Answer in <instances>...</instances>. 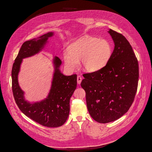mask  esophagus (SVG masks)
<instances>
[{
	"label": "esophagus",
	"instance_id": "obj_1",
	"mask_svg": "<svg viewBox=\"0 0 152 152\" xmlns=\"http://www.w3.org/2000/svg\"><path fill=\"white\" fill-rule=\"evenodd\" d=\"M82 77L80 76H78L77 77V83L80 84L81 83V82H82Z\"/></svg>",
	"mask_w": 152,
	"mask_h": 152
}]
</instances>
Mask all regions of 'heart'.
Returning a JSON list of instances; mask_svg holds the SVG:
<instances>
[{"label": "heart", "mask_w": 152, "mask_h": 152, "mask_svg": "<svg viewBox=\"0 0 152 152\" xmlns=\"http://www.w3.org/2000/svg\"><path fill=\"white\" fill-rule=\"evenodd\" d=\"M112 47L104 39L88 37L82 38L72 43L69 52L64 53L65 66L73 70L80 65L87 72H95L103 68L110 59Z\"/></svg>", "instance_id": "b5f03b06"}]
</instances>
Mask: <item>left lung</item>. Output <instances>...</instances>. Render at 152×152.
Masks as SVG:
<instances>
[{
  "label": "left lung",
  "mask_w": 152,
  "mask_h": 152,
  "mask_svg": "<svg viewBox=\"0 0 152 152\" xmlns=\"http://www.w3.org/2000/svg\"><path fill=\"white\" fill-rule=\"evenodd\" d=\"M114 49L106 66L85 73L81 86L91 117L100 123L117 120L126 113L137 91L138 62L131 45L121 34L110 29Z\"/></svg>",
  "instance_id": "8db88e82"
}]
</instances>
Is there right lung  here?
<instances>
[{
	"label": "right lung",
	"mask_w": 152,
	"mask_h": 152,
	"mask_svg": "<svg viewBox=\"0 0 152 152\" xmlns=\"http://www.w3.org/2000/svg\"><path fill=\"white\" fill-rule=\"evenodd\" d=\"M53 32H48L37 38L25 42L13 64L12 90L15 102L20 111L25 115L48 127H56L66 121L70 113V99L77 86V75L65 76L59 70L61 60L55 57V67L52 87L48 97L39 102L31 103L24 99L23 91L18 83V74L22 59L39 52L46 45Z\"/></svg>",
	"instance_id": "add662e5"
}]
</instances>
